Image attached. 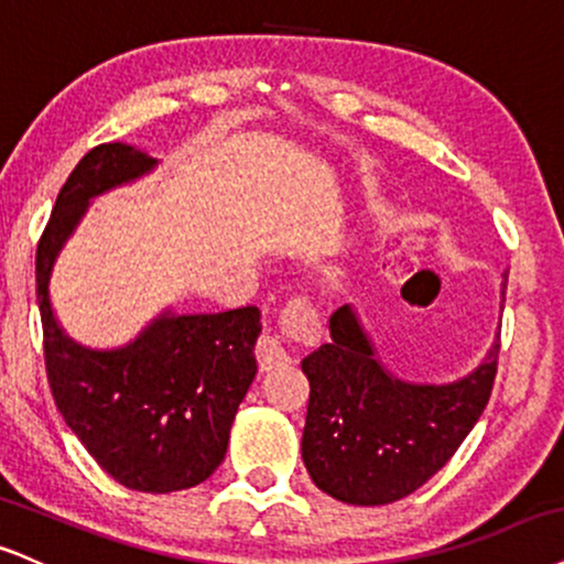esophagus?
I'll return each mask as SVG.
<instances>
[{
	"instance_id": "1",
	"label": "esophagus",
	"mask_w": 564,
	"mask_h": 564,
	"mask_svg": "<svg viewBox=\"0 0 564 564\" xmlns=\"http://www.w3.org/2000/svg\"><path fill=\"white\" fill-rule=\"evenodd\" d=\"M317 334H321V317H317V312L304 300L289 302V307L283 310L281 315V334L264 330V334L257 338V362H260L262 370L283 368L291 359L286 347H283V341H286V338H294V341H312V338H317Z\"/></svg>"
}]
</instances>
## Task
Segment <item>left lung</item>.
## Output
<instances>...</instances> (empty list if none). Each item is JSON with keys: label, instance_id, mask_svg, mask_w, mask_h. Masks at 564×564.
<instances>
[{"label": "left lung", "instance_id": "left-lung-1", "mask_svg": "<svg viewBox=\"0 0 564 564\" xmlns=\"http://www.w3.org/2000/svg\"><path fill=\"white\" fill-rule=\"evenodd\" d=\"M330 341L302 359L310 381L302 459L321 491L359 507L417 491L478 423L497 378L499 336L463 381L417 386L376 359L349 304L330 315Z\"/></svg>", "mask_w": 564, "mask_h": 564}]
</instances>
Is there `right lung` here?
I'll return each instance as SVG.
<instances>
[{"instance_id":"right-lung-1","label":"right lung","mask_w":564,"mask_h":564,"mask_svg":"<svg viewBox=\"0 0 564 564\" xmlns=\"http://www.w3.org/2000/svg\"><path fill=\"white\" fill-rule=\"evenodd\" d=\"M158 165L120 141L94 147L67 175L36 249V300L54 404L105 473L133 491L171 494L223 463L230 425L254 381L260 310L165 312L123 349L70 341L54 321L50 275L88 199Z\"/></svg>"}]
</instances>
